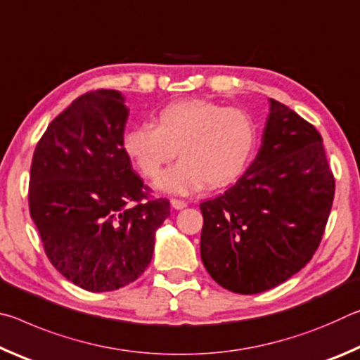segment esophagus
<instances>
[{
	"label": "esophagus",
	"instance_id": "obj_1",
	"mask_svg": "<svg viewBox=\"0 0 360 360\" xmlns=\"http://www.w3.org/2000/svg\"><path fill=\"white\" fill-rule=\"evenodd\" d=\"M172 206L174 210H184L187 203L184 202V200H179V198H172Z\"/></svg>",
	"mask_w": 360,
	"mask_h": 360
}]
</instances>
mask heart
<instances>
[{"label":"heart","instance_id":"1","mask_svg":"<svg viewBox=\"0 0 360 360\" xmlns=\"http://www.w3.org/2000/svg\"><path fill=\"white\" fill-rule=\"evenodd\" d=\"M157 127L143 124L125 133L124 149L148 179H157L178 154L181 160L158 179V188L192 193L208 184H233L257 149V125L245 109L202 98L172 103L157 114Z\"/></svg>","mask_w":360,"mask_h":360}]
</instances>
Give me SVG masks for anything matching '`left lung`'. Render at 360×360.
I'll return each instance as SVG.
<instances>
[{
	"label": "left lung",
	"mask_w": 360,
	"mask_h": 360,
	"mask_svg": "<svg viewBox=\"0 0 360 360\" xmlns=\"http://www.w3.org/2000/svg\"><path fill=\"white\" fill-rule=\"evenodd\" d=\"M333 195L335 178L319 131L270 100L254 162L229 191L200 203L205 268L236 294L276 288L311 260Z\"/></svg>",
	"instance_id": "1"
}]
</instances>
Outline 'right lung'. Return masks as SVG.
I'll use <instances>...</instances> for the list:
<instances>
[{
    "mask_svg": "<svg viewBox=\"0 0 360 360\" xmlns=\"http://www.w3.org/2000/svg\"><path fill=\"white\" fill-rule=\"evenodd\" d=\"M129 109L117 90L79 96L36 144L28 205L51 264L79 288L109 292L143 275L167 198L133 172L124 149Z\"/></svg>",
    "mask_w": 360,
    "mask_h": 360,
    "instance_id": "1",
    "label": "right lung"
}]
</instances>
